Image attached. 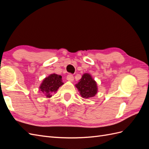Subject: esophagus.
<instances>
[{"mask_svg":"<svg viewBox=\"0 0 149 149\" xmlns=\"http://www.w3.org/2000/svg\"><path fill=\"white\" fill-rule=\"evenodd\" d=\"M66 79L68 81H73L74 80V76L73 74H69L67 76Z\"/></svg>","mask_w":149,"mask_h":149,"instance_id":"1","label":"esophagus"}]
</instances>
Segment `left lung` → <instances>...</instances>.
I'll return each mask as SVG.
<instances>
[{
    "instance_id": "left-lung-1",
    "label": "left lung",
    "mask_w": 149,
    "mask_h": 149,
    "mask_svg": "<svg viewBox=\"0 0 149 149\" xmlns=\"http://www.w3.org/2000/svg\"><path fill=\"white\" fill-rule=\"evenodd\" d=\"M76 87L78 89L81 97L85 99L94 97L97 92L96 82L88 73H84L82 76L79 82L76 84Z\"/></svg>"
}]
</instances>
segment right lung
<instances>
[{
    "mask_svg": "<svg viewBox=\"0 0 149 149\" xmlns=\"http://www.w3.org/2000/svg\"><path fill=\"white\" fill-rule=\"evenodd\" d=\"M62 76L56 74H52L45 78L40 86V89L44 93L47 97H50L53 93H55L61 85Z\"/></svg>",
    "mask_w": 149,
    "mask_h": 149,
    "instance_id": "right-lung-1",
    "label": "right lung"
}]
</instances>
